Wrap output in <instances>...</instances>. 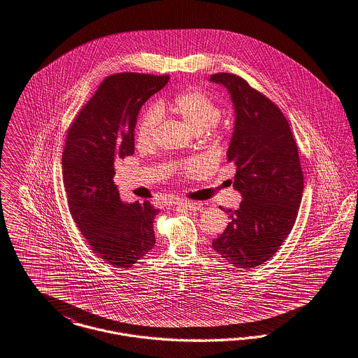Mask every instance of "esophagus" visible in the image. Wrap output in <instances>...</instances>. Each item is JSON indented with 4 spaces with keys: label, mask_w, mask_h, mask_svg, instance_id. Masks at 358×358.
Returning <instances> with one entry per match:
<instances>
[{
    "label": "esophagus",
    "mask_w": 358,
    "mask_h": 358,
    "mask_svg": "<svg viewBox=\"0 0 358 358\" xmlns=\"http://www.w3.org/2000/svg\"><path fill=\"white\" fill-rule=\"evenodd\" d=\"M175 204H178L179 207L188 210V211H199L203 207V204L201 202H183L182 201V202L175 203Z\"/></svg>",
    "instance_id": "obj_1"
}]
</instances>
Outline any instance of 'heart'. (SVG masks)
Wrapping results in <instances>:
<instances>
[{
  "instance_id": "obj_1",
  "label": "heart",
  "mask_w": 358,
  "mask_h": 358,
  "mask_svg": "<svg viewBox=\"0 0 358 358\" xmlns=\"http://www.w3.org/2000/svg\"><path fill=\"white\" fill-rule=\"evenodd\" d=\"M170 110L182 117L195 132L210 129L220 117L218 104L199 90H187L175 94L170 101H160L157 107L148 109L138 125L136 143L140 148L152 145L155 139L156 129L160 122V112ZM204 170L202 162L191 160L183 166V173L189 178L198 176Z\"/></svg>"
}]
</instances>
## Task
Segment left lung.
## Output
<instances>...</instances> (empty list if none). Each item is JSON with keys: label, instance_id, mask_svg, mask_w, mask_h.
<instances>
[{"label": "left lung", "instance_id": "8db88e82", "mask_svg": "<svg viewBox=\"0 0 358 358\" xmlns=\"http://www.w3.org/2000/svg\"><path fill=\"white\" fill-rule=\"evenodd\" d=\"M210 81L233 101L227 160L236 167L234 188L243 199L238 210H224L230 222L213 249L235 267L251 268L270 259L292 231L303 173L290 125L271 100L236 75L217 73Z\"/></svg>", "mask_w": 358, "mask_h": 358}]
</instances>
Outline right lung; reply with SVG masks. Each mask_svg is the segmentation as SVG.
I'll return each instance as SVG.
<instances>
[{
  "instance_id": "1",
  "label": "right lung",
  "mask_w": 358,
  "mask_h": 358,
  "mask_svg": "<svg viewBox=\"0 0 358 358\" xmlns=\"http://www.w3.org/2000/svg\"><path fill=\"white\" fill-rule=\"evenodd\" d=\"M170 76L117 73L106 78L71 125L62 152V179L71 215L94 254L128 268L155 246L150 202L124 203L113 183L115 162L135 152L143 104Z\"/></svg>"
}]
</instances>
